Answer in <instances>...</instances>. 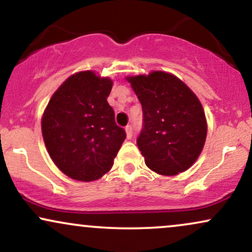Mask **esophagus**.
Returning a JSON list of instances; mask_svg holds the SVG:
<instances>
[{
  "label": "esophagus",
  "instance_id": "1",
  "mask_svg": "<svg viewBox=\"0 0 252 252\" xmlns=\"http://www.w3.org/2000/svg\"><path fill=\"white\" fill-rule=\"evenodd\" d=\"M125 131H126V137H127V139H131L132 135H133L132 127H131V126H126V127H125Z\"/></svg>",
  "mask_w": 252,
  "mask_h": 252
}]
</instances>
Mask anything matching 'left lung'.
<instances>
[{
    "label": "left lung",
    "instance_id": "1",
    "mask_svg": "<svg viewBox=\"0 0 252 252\" xmlns=\"http://www.w3.org/2000/svg\"><path fill=\"white\" fill-rule=\"evenodd\" d=\"M126 80L143 107L144 127L137 145L146 166L161 176L190 168L208 133L205 112L196 94L176 75L161 70Z\"/></svg>",
    "mask_w": 252,
    "mask_h": 252
}]
</instances>
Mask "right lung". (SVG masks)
<instances>
[{
	"label": "right lung",
	"mask_w": 252,
	"mask_h": 252,
	"mask_svg": "<svg viewBox=\"0 0 252 252\" xmlns=\"http://www.w3.org/2000/svg\"><path fill=\"white\" fill-rule=\"evenodd\" d=\"M113 81L93 70L70 75L50 97L41 129L50 158L79 182L100 179L113 166L126 138L108 105Z\"/></svg>",
	"instance_id": "1"
}]
</instances>
